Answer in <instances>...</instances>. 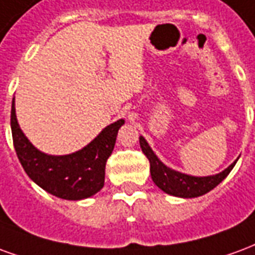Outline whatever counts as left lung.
<instances>
[{"label": "left lung", "instance_id": "obj_1", "mask_svg": "<svg viewBox=\"0 0 255 255\" xmlns=\"http://www.w3.org/2000/svg\"><path fill=\"white\" fill-rule=\"evenodd\" d=\"M140 146L144 155L149 160L150 176H152V181L155 182L156 186L170 196L181 197V198H196V197L204 196L208 191L215 189L223 179H226V176L231 172L239 159L238 157L232 164H230L226 170L219 174L208 176H193L167 167L156 156V153L152 150L149 144L146 142L142 135H140Z\"/></svg>", "mask_w": 255, "mask_h": 255}]
</instances>
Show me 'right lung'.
<instances>
[{"label": "right lung", "instance_id": "add662e5", "mask_svg": "<svg viewBox=\"0 0 255 255\" xmlns=\"http://www.w3.org/2000/svg\"><path fill=\"white\" fill-rule=\"evenodd\" d=\"M124 124L125 121L118 120L106 126L89 144L73 153L49 155L33 146L20 129L14 98L12 100L10 128L18 160L38 186L62 200L79 201L102 190L106 161L114 149L118 130Z\"/></svg>", "mask_w": 255, "mask_h": 255}]
</instances>
